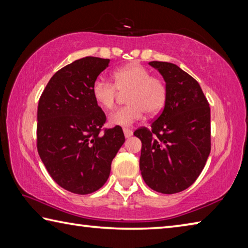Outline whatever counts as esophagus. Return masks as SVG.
<instances>
[{
	"mask_svg": "<svg viewBox=\"0 0 248 248\" xmlns=\"http://www.w3.org/2000/svg\"><path fill=\"white\" fill-rule=\"evenodd\" d=\"M123 132H124V136L126 138L131 137L133 135V131L131 128H123Z\"/></svg>",
	"mask_w": 248,
	"mask_h": 248,
	"instance_id": "esophagus-1",
	"label": "esophagus"
}]
</instances>
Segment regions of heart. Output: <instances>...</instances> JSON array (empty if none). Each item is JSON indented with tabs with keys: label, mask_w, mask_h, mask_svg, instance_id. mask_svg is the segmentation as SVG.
Segmentation results:
<instances>
[{
	"label": "heart",
	"mask_w": 248,
	"mask_h": 248,
	"mask_svg": "<svg viewBox=\"0 0 248 248\" xmlns=\"http://www.w3.org/2000/svg\"><path fill=\"white\" fill-rule=\"evenodd\" d=\"M93 95L100 107L111 110L121 94L125 95L127 106L108 115V123L119 126H131L140 121L144 112L155 115L163 108L167 100V86L159 77L140 64L132 63L113 73V82L97 78L93 84Z\"/></svg>",
	"instance_id": "1"
}]
</instances>
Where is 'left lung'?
Masks as SVG:
<instances>
[{
  "label": "left lung",
  "mask_w": 248,
  "mask_h": 248,
  "mask_svg": "<svg viewBox=\"0 0 248 248\" xmlns=\"http://www.w3.org/2000/svg\"><path fill=\"white\" fill-rule=\"evenodd\" d=\"M163 76L167 100L150 128L134 135L141 140L140 168L151 189L175 194L201 174L211 149L210 107L197 80L177 65L153 61Z\"/></svg>",
  "instance_id": "8db88e82"
}]
</instances>
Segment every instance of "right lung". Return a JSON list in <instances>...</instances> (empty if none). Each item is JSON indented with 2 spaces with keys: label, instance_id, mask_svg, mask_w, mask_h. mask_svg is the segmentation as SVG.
I'll return each instance as SVG.
<instances>
[{
  "label": "right lung",
  "instance_id": "add662e5",
  "mask_svg": "<svg viewBox=\"0 0 248 248\" xmlns=\"http://www.w3.org/2000/svg\"><path fill=\"white\" fill-rule=\"evenodd\" d=\"M108 63L94 56L76 60L51 77L39 99L38 154L55 183L74 194L102 187L125 141L120 126L102 128L107 116L91 91Z\"/></svg>",
  "mask_w": 248,
  "mask_h": 248
}]
</instances>
